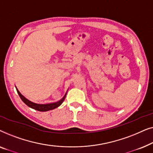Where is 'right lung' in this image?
I'll return each mask as SVG.
<instances>
[{"mask_svg":"<svg viewBox=\"0 0 153 153\" xmlns=\"http://www.w3.org/2000/svg\"><path fill=\"white\" fill-rule=\"evenodd\" d=\"M16 91L19 95V97L23 102H24L25 104H26L27 106H29V107L33 108V109H35L37 111H50L52 109H54V108H57L60 105H61V104L63 102L65 98L66 97V94L64 95V97L62 98L61 100H59V101L56 102H53V103H49V104H37L35 103L30 100H29L27 99L26 97H25L24 95H22V93H20L19 91L17 89V88L16 87Z\"/></svg>","mask_w":153,"mask_h":153,"instance_id":"1","label":"right lung"}]
</instances>
